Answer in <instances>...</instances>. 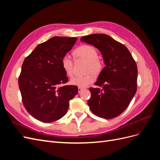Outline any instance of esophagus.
Returning a JSON list of instances; mask_svg holds the SVG:
<instances>
[{"instance_id": "34e87169", "label": "esophagus", "mask_w": 160, "mask_h": 160, "mask_svg": "<svg viewBox=\"0 0 160 160\" xmlns=\"http://www.w3.org/2000/svg\"><path fill=\"white\" fill-rule=\"evenodd\" d=\"M83 89H84V88H78V92L79 93H81V92Z\"/></svg>"}]
</instances>
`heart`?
<instances>
[{"instance_id":"b5f03b06","label":"heart","mask_w":160,"mask_h":160,"mask_svg":"<svg viewBox=\"0 0 160 160\" xmlns=\"http://www.w3.org/2000/svg\"><path fill=\"white\" fill-rule=\"evenodd\" d=\"M75 59H83L88 61L87 71H92L94 74H99L103 69V65L98 59V52L95 48L89 45L78 47L72 52ZM61 65L65 74L71 77L73 73V61L68 55H65L61 60ZM95 80L93 75L89 72L85 75H76L70 80V83L79 88H85L91 84Z\"/></svg>"}]
</instances>
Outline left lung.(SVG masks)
Here are the masks:
<instances>
[{
    "label": "left lung",
    "mask_w": 160,
    "mask_h": 160,
    "mask_svg": "<svg viewBox=\"0 0 160 160\" xmlns=\"http://www.w3.org/2000/svg\"><path fill=\"white\" fill-rule=\"evenodd\" d=\"M81 41L98 48L105 64L95 83L99 88H89V109L104 119L118 117L136 93V62L126 47L109 35L92 34L81 37Z\"/></svg>",
    "instance_id": "left-lung-1"
}]
</instances>
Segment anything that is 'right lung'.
Segmentation results:
<instances>
[{
  "mask_svg": "<svg viewBox=\"0 0 160 160\" xmlns=\"http://www.w3.org/2000/svg\"><path fill=\"white\" fill-rule=\"evenodd\" d=\"M76 37H53L38 45L23 61L18 86L27 111L45 123L67 113L69 101L78 93L75 85H65L68 77L61 60L76 42Z\"/></svg>",
  "mask_w": 160,
  "mask_h": 160,
  "instance_id": "obj_1",
  "label": "right lung"
}]
</instances>
